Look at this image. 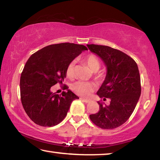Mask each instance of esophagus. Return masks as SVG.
Segmentation results:
<instances>
[{
	"instance_id": "esophagus-1",
	"label": "esophagus",
	"mask_w": 160,
	"mask_h": 160,
	"mask_svg": "<svg viewBox=\"0 0 160 160\" xmlns=\"http://www.w3.org/2000/svg\"><path fill=\"white\" fill-rule=\"evenodd\" d=\"M81 99H82L83 102H85V103H89V102H90V99H84V98H81Z\"/></svg>"
}]
</instances>
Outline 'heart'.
I'll use <instances>...</instances> for the list:
<instances>
[{"instance_id":"b5f03b06","label":"heart","mask_w":160,"mask_h":160,"mask_svg":"<svg viewBox=\"0 0 160 160\" xmlns=\"http://www.w3.org/2000/svg\"><path fill=\"white\" fill-rule=\"evenodd\" d=\"M85 62L90 68L94 72L97 71L100 68V63L96 56L90 55L87 56ZM74 72V62L70 63L66 70V75L68 77H72ZM72 89L75 93L83 97H88L92 92L94 90V85L93 84L83 82V81H78L75 82L72 86Z\"/></svg>"}]
</instances>
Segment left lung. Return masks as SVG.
<instances>
[{
  "mask_svg": "<svg viewBox=\"0 0 160 160\" xmlns=\"http://www.w3.org/2000/svg\"><path fill=\"white\" fill-rule=\"evenodd\" d=\"M87 46L107 68L106 77L97 94L104 100L110 99L109 106L98 102L99 111L90 115V118L101 128H116L128 120L139 100L141 87L138 67L122 51L107 46Z\"/></svg>",
  "mask_w": 160,
  "mask_h": 160,
  "instance_id": "left-lung-1",
  "label": "left lung"
}]
</instances>
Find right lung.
<instances>
[{
	"instance_id": "right-lung-1",
	"label": "right lung",
	"mask_w": 160,
	"mask_h": 160,
	"mask_svg": "<svg viewBox=\"0 0 160 160\" xmlns=\"http://www.w3.org/2000/svg\"><path fill=\"white\" fill-rule=\"evenodd\" d=\"M85 46L70 43L44 47L29 57L20 78V96L24 109L32 121L41 126H54L67 115L72 102L79 99L65 85L67 92L58 95L51 91L63 84L68 65L82 52Z\"/></svg>"
}]
</instances>
